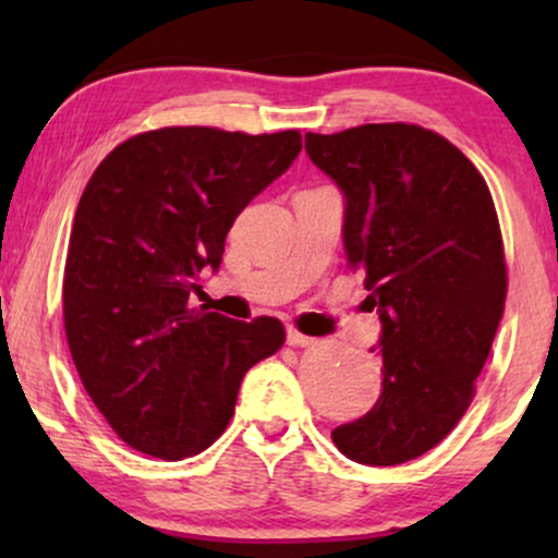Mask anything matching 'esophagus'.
<instances>
[{
  "label": "esophagus",
  "instance_id": "34e87169",
  "mask_svg": "<svg viewBox=\"0 0 558 558\" xmlns=\"http://www.w3.org/2000/svg\"><path fill=\"white\" fill-rule=\"evenodd\" d=\"M287 342L292 348H310V345H315L317 340L310 338V335H302L300 330H294L292 327V330H287Z\"/></svg>",
  "mask_w": 558,
  "mask_h": 558
}]
</instances>
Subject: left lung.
Wrapping results in <instances>:
<instances>
[{"instance_id": "left-lung-1", "label": "left lung", "mask_w": 558, "mask_h": 558, "mask_svg": "<svg viewBox=\"0 0 558 558\" xmlns=\"http://www.w3.org/2000/svg\"><path fill=\"white\" fill-rule=\"evenodd\" d=\"M304 149L342 190L348 264L380 319L384 391L332 441L361 464L416 460L468 411L506 307L493 195L452 142L414 124L307 132Z\"/></svg>"}]
</instances>
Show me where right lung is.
I'll return each mask as SVG.
<instances>
[{
    "instance_id": "1",
    "label": "right lung",
    "mask_w": 558,
    "mask_h": 558,
    "mask_svg": "<svg viewBox=\"0 0 558 558\" xmlns=\"http://www.w3.org/2000/svg\"><path fill=\"white\" fill-rule=\"evenodd\" d=\"M302 134L167 126L119 144L83 190L63 277L65 338L90 401L159 460L208 449L284 325L190 310L239 213L289 170Z\"/></svg>"
}]
</instances>
